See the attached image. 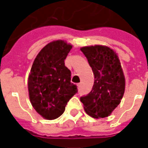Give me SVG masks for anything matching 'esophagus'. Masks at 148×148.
<instances>
[{
	"instance_id": "34e87169",
	"label": "esophagus",
	"mask_w": 148,
	"mask_h": 148,
	"mask_svg": "<svg viewBox=\"0 0 148 148\" xmlns=\"http://www.w3.org/2000/svg\"><path fill=\"white\" fill-rule=\"evenodd\" d=\"M81 86H82V84H81V83H78V84H77V88H78V90H80Z\"/></svg>"
}]
</instances>
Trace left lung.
Wrapping results in <instances>:
<instances>
[{"instance_id": "1", "label": "left lung", "mask_w": 148, "mask_h": 148, "mask_svg": "<svg viewBox=\"0 0 148 148\" xmlns=\"http://www.w3.org/2000/svg\"><path fill=\"white\" fill-rule=\"evenodd\" d=\"M94 74L92 90L80 101L87 114L93 118L109 116L121 103L125 78L116 53L109 47L89 46L81 48Z\"/></svg>"}]
</instances>
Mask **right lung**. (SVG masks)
Returning a JSON list of instances; mask_svg holds the SVG:
<instances>
[{"instance_id": "right-lung-1", "label": "right lung", "mask_w": 148, "mask_h": 148, "mask_svg": "<svg viewBox=\"0 0 148 148\" xmlns=\"http://www.w3.org/2000/svg\"><path fill=\"white\" fill-rule=\"evenodd\" d=\"M71 48L72 45L63 40L51 42L39 51L31 69L27 81L30 101L47 120L59 117L77 92L64 62Z\"/></svg>"}]
</instances>
